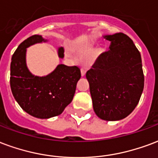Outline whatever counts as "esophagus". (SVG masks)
<instances>
[{
  "instance_id": "1",
  "label": "esophagus",
  "mask_w": 158,
  "mask_h": 158,
  "mask_svg": "<svg viewBox=\"0 0 158 158\" xmlns=\"http://www.w3.org/2000/svg\"><path fill=\"white\" fill-rule=\"evenodd\" d=\"M85 73H86V70L85 69H81V76L82 77L85 76Z\"/></svg>"
}]
</instances>
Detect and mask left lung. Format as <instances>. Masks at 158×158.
Wrapping results in <instances>:
<instances>
[{
	"label": "left lung",
	"mask_w": 158,
	"mask_h": 158,
	"mask_svg": "<svg viewBox=\"0 0 158 158\" xmlns=\"http://www.w3.org/2000/svg\"><path fill=\"white\" fill-rule=\"evenodd\" d=\"M107 52L86 73L94 113L101 120L120 121L137 106L144 88L140 52L124 33L104 35Z\"/></svg>",
	"instance_id": "8db88e82"
}]
</instances>
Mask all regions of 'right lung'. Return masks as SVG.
Segmentation results:
<instances>
[{"label": "right lung", "mask_w": 158, "mask_h": 158, "mask_svg": "<svg viewBox=\"0 0 158 158\" xmlns=\"http://www.w3.org/2000/svg\"><path fill=\"white\" fill-rule=\"evenodd\" d=\"M48 41L41 35L28 37L18 46L10 63V84L15 100L24 111L39 119L62 114L73 100L81 77L79 68L64 64H58L48 75L37 76L30 72L27 65V48ZM64 48L59 47L58 57L64 58Z\"/></svg>", "instance_id": "right-lung-1"}]
</instances>
